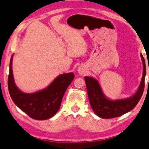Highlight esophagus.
I'll return each instance as SVG.
<instances>
[{"label":"esophagus","mask_w":149,"mask_h":149,"mask_svg":"<svg viewBox=\"0 0 149 149\" xmlns=\"http://www.w3.org/2000/svg\"><path fill=\"white\" fill-rule=\"evenodd\" d=\"M78 72L80 75L84 74V73H85V69L84 68V67H82V66L79 67L78 69Z\"/></svg>","instance_id":"1"}]
</instances>
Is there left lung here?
<instances>
[{
  "label": "left lung",
  "instance_id": "left-lung-1",
  "mask_svg": "<svg viewBox=\"0 0 149 149\" xmlns=\"http://www.w3.org/2000/svg\"><path fill=\"white\" fill-rule=\"evenodd\" d=\"M143 63V73L140 86L135 94L128 98L112 100L107 97L103 92L100 83L93 77L85 76L89 102L95 114L102 118H112L122 116L133 110L141 98L144 88L146 76L145 61L140 54Z\"/></svg>",
  "mask_w": 149,
  "mask_h": 149
}]
</instances>
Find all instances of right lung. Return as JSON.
I'll use <instances>...</instances> for the list:
<instances>
[{
  "instance_id": "1",
  "label": "right lung",
  "mask_w": 149,
  "mask_h": 149,
  "mask_svg": "<svg viewBox=\"0 0 149 149\" xmlns=\"http://www.w3.org/2000/svg\"><path fill=\"white\" fill-rule=\"evenodd\" d=\"M13 54L9 65L8 88L14 104L35 120H46L54 116L60 108L67 88L74 78L73 73L59 75L46 88L33 93H25L17 88L12 70Z\"/></svg>"
}]
</instances>
